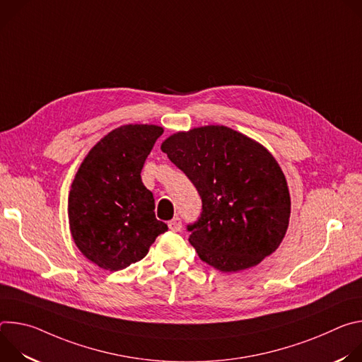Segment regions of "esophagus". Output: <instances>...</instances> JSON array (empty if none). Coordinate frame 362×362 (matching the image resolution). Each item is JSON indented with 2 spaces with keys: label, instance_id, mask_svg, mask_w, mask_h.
Wrapping results in <instances>:
<instances>
[{
  "label": "esophagus",
  "instance_id": "34e87169",
  "mask_svg": "<svg viewBox=\"0 0 362 362\" xmlns=\"http://www.w3.org/2000/svg\"><path fill=\"white\" fill-rule=\"evenodd\" d=\"M169 229L173 230V232H179L182 229V221L180 218H175L169 222Z\"/></svg>",
  "mask_w": 362,
  "mask_h": 362
}]
</instances>
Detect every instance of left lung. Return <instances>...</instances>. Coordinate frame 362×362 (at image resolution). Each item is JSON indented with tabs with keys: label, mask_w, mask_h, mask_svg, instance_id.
I'll return each mask as SVG.
<instances>
[{
	"label": "left lung",
	"mask_w": 362,
	"mask_h": 362,
	"mask_svg": "<svg viewBox=\"0 0 362 362\" xmlns=\"http://www.w3.org/2000/svg\"><path fill=\"white\" fill-rule=\"evenodd\" d=\"M162 150L200 194V218L187 230L203 262L239 272L278 249L291 197L284 172L262 144L226 126H203L172 134Z\"/></svg>",
	"instance_id": "8db88e82"
}]
</instances>
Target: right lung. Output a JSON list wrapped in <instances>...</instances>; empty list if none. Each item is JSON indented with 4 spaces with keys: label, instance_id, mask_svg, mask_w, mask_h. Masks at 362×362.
I'll return each instance as SVG.
<instances>
[{
    "label": "right lung",
    "instance_id": "1",
    "mask_svg": "<svg viewBox=\"0 0 362 362\" xmlns=\"http://www.w3.org/2000/svg\"><path fill=\"white\" fill-rule=\"evenodd\" d=\"M162 133L154 124L117 127L88 151L76 173L69 194L71 236L101 269L115 272L139 262L168 230L140 176Z\"/></svg>",
    "mask_w": 362,
    "mask_h": 362
}]
</instances>
